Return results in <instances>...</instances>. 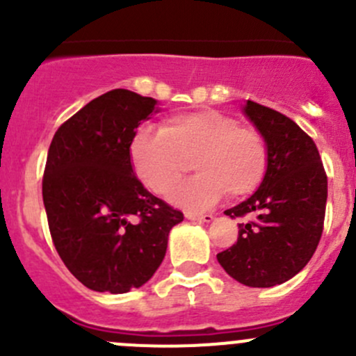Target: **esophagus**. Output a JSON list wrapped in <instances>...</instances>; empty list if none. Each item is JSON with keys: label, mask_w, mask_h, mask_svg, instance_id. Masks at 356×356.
<instances>
[{"label": "esophagus", "mask_w": 356, "mask_h": 356, "mask_svg": "<svg viewBox=\"0 0 356 356\" xmlns=\"http://www.w3.org/2000/svg\"><path fill=\"white\" fill-rule=\"evenodd\" d=\"M186 218L189 220H198V222H211L213 220V215L211 213H195V211H184Z\"/></svg>", "instance_id": "obj_1"}]
</instances>
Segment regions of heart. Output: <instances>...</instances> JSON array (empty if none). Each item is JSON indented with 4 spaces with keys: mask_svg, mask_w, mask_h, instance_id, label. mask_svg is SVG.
<instances>
[{
    "mask_svg": "<svg viewBox=\"0 0 356 356\" xmlns=\"http://www.w3.org/2000/svg\"><path fill=\"white\" fill-rule=\"evenodd\" d=\"M131 163L143 184L165 196L191 168L195 177L182 182L172 201L201 210L220 200L245 198L264 182L270 163L265 136L217 110H198L165 118L160 131L141 127L132 136Z\"/></svg>",
    "mask_w": 356,
    "mask_h": 356,
    "instance_id": "1",
    "label": "heart"
}]
</instances>
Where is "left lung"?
<instances>
[{"label":"left lung","instance_id":"8db88e82","mask_svg":"<svg viewBox=\"0 0 356 356\" xmlns=\"http://www.w3.org/2000/svg\"><path fill=\"white\" fill-rule=\"evenodd\" d=\"M245 113L265 136L270 163L260 188L225 215L257 217L238 224V241L217 254L231 277L250 288L289 281L310 261L324 231L327 175L314 139L286 115L248 102Z\"/></svg>","mask_w":356,"mask_h":356}]
</instances>
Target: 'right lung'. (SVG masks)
<instances>
[{
	"instance_id": "obj_1",
	"label": "right lung",
	"mask_w": 356,
	"mask_h": 356,
	"mask_svg": "<svg viewBox=\"0 0 356 356\" xmlns=\"http://www.w3.org/2000/svg\"><path fill=\"white\" fill-rule=\"evenodd\" d=\"M156 102L113 89L53 136L42 201L53 245L86 288L118 294L152 279L184 215L153 196L131 165L132 136Z\"/></svg>"
}]
</instances>
